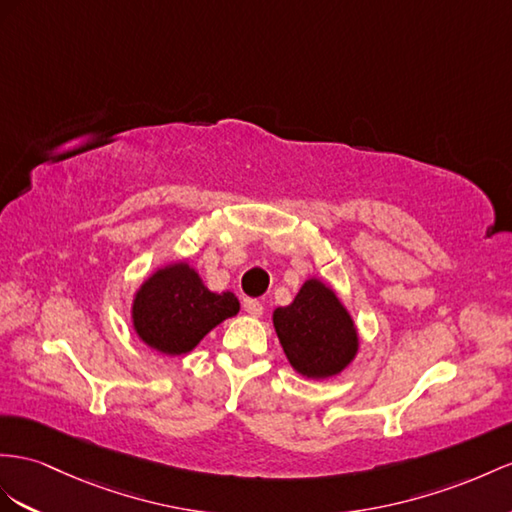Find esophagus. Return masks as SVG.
Returning <instances> with one entry per match:
<instances>
[{"instance_id": "esophagus-1", "label": "esophagus", "mask_w": 512, "mask_h": 512, "mask_svg": "<svg viewBox=\"0 0 512 512\" xmlns=\"http://www.w3.org/2000/svg\"><path fill=\"white\" fill-rule=\"evenodd\" d=\"M244 311L248 313V316L259 318L261 313H264V305H261L255 298H244Z\"/></svg>"}]
</instances>
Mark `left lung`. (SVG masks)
I'll return each instance as SVG.
<instances>
[{
  "instance_id": "left-lung-1",
  "label": "left lung",
  "mask_w": 512,
  "mask_h": 512,
  "mask_svg": "<svg viewBox=\"0 0 512 512\" xmlns=\"http://www.w3.org/2000/svg\"><path fill=\"white\" fill-rule=\"evenodd\" d=\"M272 322L287 361L307 378L337 376L357 357L355 322L320 279H307L292 305L274 309Z\"/></svg>"
}]
</instances>
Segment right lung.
<instances>
[{
  "mask_svg": "<svg viewBox=\"0 0 512 512\" xmlns=\"http://www.w3.org/2000/svg\"><path fill=\"white\" fill-rule=\"evenodd\" d=\"M240 311L231 292H209L199 272L186 261L155 270L144 281L131 305L134 331L162 355H188L201 339Z\"/></svg>",
  "mask_w": 512,
  "mask_h": 512,
  "instance_id": "right-lung-1",
  "label": "right lung"
}]
</instances>
